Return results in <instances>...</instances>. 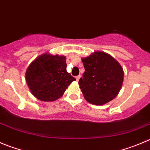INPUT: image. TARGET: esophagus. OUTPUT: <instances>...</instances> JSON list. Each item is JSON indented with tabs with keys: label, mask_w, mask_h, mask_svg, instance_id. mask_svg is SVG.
<instances>
[{
	"label": "esophagus",
	"mask_w": 150,
	"mask_h": 150,
	"mask_svg": "<svg viewBox=\"0 0 150 150\" xmlns=\"http://www.w3.org/2000/svg\"><path fill=\"white\" fill-rule=\"evenodd\" d=\"M80 77L81 76H76V81H79V79H80Z\"/></svg>",
	"instance_id": "esophagus-1"
}]
</instances>
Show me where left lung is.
<instances>
[{
	"label": "left lung",
	"instance_id": "1",
	"mask_svg": "<svg viewBox=\"0 0 150 150\" xmlns=\"http://www.w3.org/2000/svg\"><path fill=\"white\" fill-rule=\"evenodd\" d=\"M82 62L85 72L79 85L85 99L92 105H103L116 97L124 80L120 63L103 51H94Z\"/></svg>",
	"mask_w": 150,
	"mask_h": 150
}]
</instances>
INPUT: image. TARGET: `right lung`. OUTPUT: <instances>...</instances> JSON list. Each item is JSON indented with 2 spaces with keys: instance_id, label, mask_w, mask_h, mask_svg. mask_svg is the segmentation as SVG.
Returning a JSON list of instances; mask_svg holds the SVG:
<instances>
[{
  "instance_id": "1",
  "label": "right lung",
  "mask_w": 150,
  "mask_h": 150,
  "mask_svg": "<svg viewBox=\"0 0 150 150\" xmlns=\"http://www.w3.org/2000/svg\"><path fill=\"white\" fill-rule=\"evenodd\" d=\"M66 57L45 53L30 63L25 81L35 97L42 102H54L62 96L76 79L66 71Z\"/></svg>"
}]
</instances>
